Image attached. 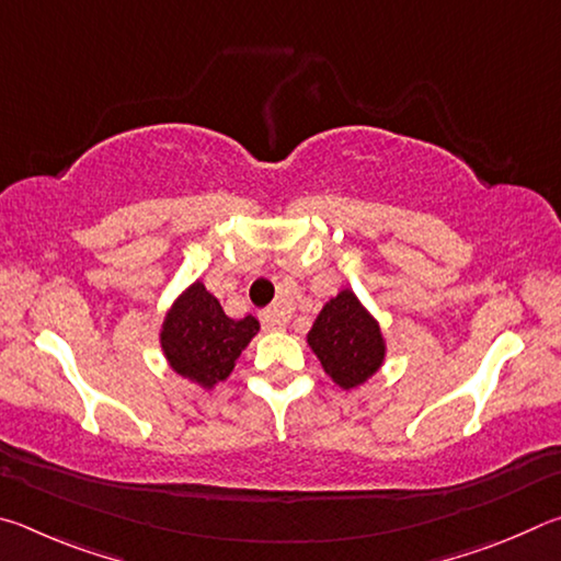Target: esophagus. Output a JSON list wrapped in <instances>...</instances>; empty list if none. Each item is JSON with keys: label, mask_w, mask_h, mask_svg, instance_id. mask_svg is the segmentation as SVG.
Returning <instances> with one entry per match:
<instances>
[{"label": "esophagus", "mask_w": 561, "mask_h": 561, "mask_svg": "<svg viewBox=\"0 0 561 561\" xmlns=\"http://www.w3.org/2000/svg\"><path fill=\"white\" fill-rule=\"evenodd\" d=\"M260 319L267 329H284V327H287V321H289V314L282 307H270V309L262 311Z\"/></svg>", "instance_id": "esophagus-1"}]
</instances>
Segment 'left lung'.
I'll use <instances>...</instances> for the list:
<instances>
[{"mask_svg":"<svg viewBox=\"0 0 561 561\" xmlns=\"http://www.w3.org/2000/svg\"><path fill=\"white\" fill-rule=\"evenodd\" d=\"M307 344L336 386L351 391L366 383L386 358V339L378 321L351 289H341L324 304Z\"/></svg>","mask_w":561,"mask_h":561,"instance_id":"8db88e82","label":"left lung"}]
</instances>
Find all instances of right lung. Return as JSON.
I'll return each mask as SVG.
<instances>
[{"mask_svg":"<svg viewBox=\"0 0 561 561\" xmlns=\"http://www.w3.org/2000/svg\"><path fill=\"white\" fill-rule=\"evenodd\" d=\"M257 331V319H230L205 284L195 282L168 309L160 348L178 376L215 388L232 374L237 358Z\"/></svg>","mask_w":561,"mask_h":561,"instance_id":"right-lung-1","label":"right lung"}]
</instances>
